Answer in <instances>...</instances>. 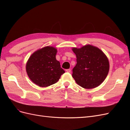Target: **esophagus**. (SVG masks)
Listing matches in <instances>:
<instances>
[{"label": "esophagus", "mask_w": 130, "mask_h": 130, "mask_svg": "<svg viewBox=\"0 0 130 130\" xmlns=\"http://www.w3.org/2000/svg\"><path fill=\"white\" fill-rule=\"evenodd\" d=\"M66 71L67 72H68V73H70V72H71V69H66Z\"/></svg>", "instance_id": "34e87169"}]
</instances>
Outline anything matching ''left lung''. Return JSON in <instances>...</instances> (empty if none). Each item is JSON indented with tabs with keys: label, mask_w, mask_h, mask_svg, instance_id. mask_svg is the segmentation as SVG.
Returning <instances> with one entry per match:
<instances>
[{
	"label": "left lung",
	"mask_w": 130,
	"mask_h": 130,
	"mask_svg": "<svg viewBox=\"0 0 130 130\" xmlns=\"http://www.w3.org/2000/svg\"><path fill=\"white\" fill-rule=\"evenodd\" d=\"M72 50L76 56L72 74L76 84L84 88L92 89L103 83L109 69L108 59L103 51L90 44Z\"/></svg>",
	"instance_id": "left-lung-1"
}]
</instances>
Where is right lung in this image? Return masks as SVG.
I'll list each match as a JSON object with an SVG mask.
<instances>
[{"label": "right lung", "instance_id": "add662e5", "mask_svg": "<svg viewBox=\"0 0 130 130\" xmlns=\"http://www.w3.org/2000/svg\"><path fill=\"white\" fill-rule=\"evenodd\" d=\"M57 52L55 47L46 46L30 56L26 64V71L34 84L41 87H48L56 83L65 73L56 58Z\"/></svg>", "mask_w": 130, "mask_h": 130}]
</instances>
